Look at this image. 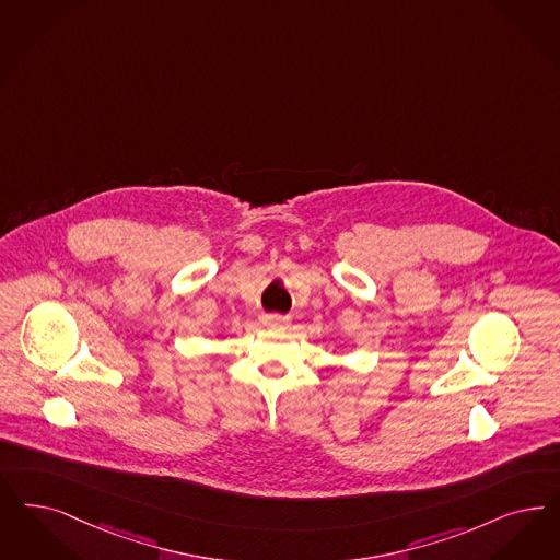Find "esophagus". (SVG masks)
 I'll list each match as a JSON object with an SVG mask.
<instances>
[{
	"instance_id": "obj_1",
	"label": "esophagus",
	"mask_w": 560,
	"mask_h": 560,
	"mask_svg": "<svg viewBox=\"0 0 560 560\" xmlns=\"http://www.w3.org/2000/svg\"><path fill=\"white\" fill-rule=\"evenodd\" d=\"M265 325H269V327H285V325H290V318H288V316L272 314V316L265 318Z\"/></svg>"
}]
</instances>
